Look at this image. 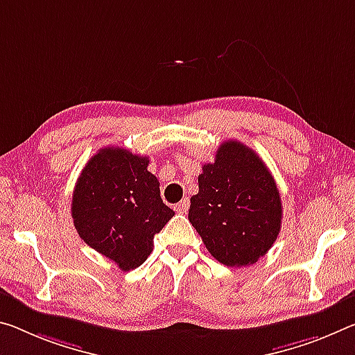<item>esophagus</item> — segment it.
I'll list each match as a JSON object with an SVG mask.
<instances>
[{
	"label": "esophagus",
	"mask_w": 355,
	"mask_h": 355,
	"mask_svg": "<svg viewBox=\"0 0 355 355\" xmlns=\"http://www.w3.org/2000/svg\"><path fill=\"white\" fill-rule=\"evenodd\" d=\"M173 208H175L177 213H187L188 208H189V199L184 198L183 200H180L178 204H177L175 207H173Z\"/></svg>",
	"instance_id": "34e87169"
}]
</instances>
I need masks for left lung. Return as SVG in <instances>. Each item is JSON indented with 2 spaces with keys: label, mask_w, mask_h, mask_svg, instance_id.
Returning <instances> with one entry per match:
<instances>
[{
  "label": "left lung",
  "mask_w": 355,
  "mask_h": 355,
  "mask_svg": "<svg viewBox=\"0 0 355 355\" xmlns=\"http://www.w3.org/2000/svg\"><path fill=\"white\" fill-rule=\"evenodd\" d=\"M281 215L279 191L261 157L237 140L219 145L215 162L202 167L188 215L208 252L227 267L251 266L272 248Z\"/></svg>",
  "instance_id": "obj_1"
}]
</instances>
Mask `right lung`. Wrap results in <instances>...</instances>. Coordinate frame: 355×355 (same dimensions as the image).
<instances>
[{
  "label": "right lung",
  "instance_id": "1",
  "mask_svg": "<svg viewBox=\"0 0 355 355\" xmlns=\"http://www.w3.org/2000/svg\"><path fill=\"white\" fill-rule=\"evenodd\" d=\"M147 156L105 147L83 167L72 194V219L80 239L123 272L153 251V239L175 211L162 204Z\"/></svg>",
  "mask_w": 355,
  "mask_h": 355
}]
</instances>
